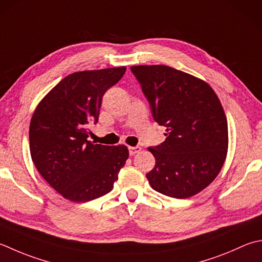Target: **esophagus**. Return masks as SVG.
Returning <instances> with one entry per match:
<instances>
[{"mask_svg": "<svg viewBox=\"0 0 262 262\" xmlns=\"http://www.w3.org/2000/svg\"><path fill=\"white\" fill-rule=\"evenodd\" d=\"M141 150H142L141 146H130L129 148H128V151H129V155L130 156L136 155V153H138Z\"/></svg>", "mask_w": 262, "mask_h": 262, "instance_id": "1", "label": "esophagus"}]
</instances>
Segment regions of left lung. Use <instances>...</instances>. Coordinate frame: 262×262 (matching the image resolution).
<instances>
[{"label":"left lung","instance_id":"left-lung-1","mask_svg":"<svg viewBox=\"0 0 262 262\" xmlns=\"http://www.w3.org/2000/svg\"><path fill=\"white\" fill-rule=\"evenodd\" d=\"M153 119L167 128L166 141L148 147L156 166L146 178L153 189L176 199L195 195L222 169L228 127L222 103L206 81L171 67L130 68Z\"/></svg>","mask_w":262,"mask_h":262}]
</instances>
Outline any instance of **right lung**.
<instances>
[{
	"mask_svg": "<svg viewBox=\"0 0 262 262\" xmlns=\"http://www.w3.org/2000/svg\"><path fill=\"white\" fill-rule=\"evenodd\" d=\"M125 67L67 76L36 107L29 146L42 177L64 199L89 202L109 193L128 159L125 145L94 144L89 127L99 120L102 97Z\"/></svg>",
	"mask_w": 262,
	"mask_h": 262,
	"instance_id": "add662e5",
	"label": "right lung"
}]
</instances>
